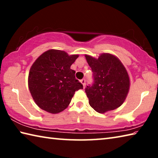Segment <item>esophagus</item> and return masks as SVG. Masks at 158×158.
<instances>
[{
	"label": "esophagus",
	"mask_w": 158,
	"mask_h": 158,
	"mask_svg": "<svg viewBox=\"0 0 158 158\" xmlns=\"http://www.w3.org/2000/svg\"><path fill=\"white\" fill-rule=\"evenodd\" d=\"M81 83L83 84V86L84 88H85V79H83L81 80Z\"/></svg>",
	"instance_id": "1"
}]
</instances>
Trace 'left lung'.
Returning <instances> with one entry per match:
<instances>
[{
  "mask_svg": "<svg viewBox=\"0 0 158 158\" xmlns=\"http://www.w3.org/2000/svg\"><path fill=\"white\" fill-rule=\"evenodd\" d=\"M85 57L93 72V84L85 89L90 106L100 114L119 107L129 91L126 69L110 53H102L98 58L89 55Z\"/></svg>",
  "mask_w": 158,
  "mask_h": 158,
  "instance_id": "8db88e82",
  "label": "left lung"
}]
</instances>
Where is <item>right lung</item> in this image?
<instances>
[{
    "instance_id": "right-lung-1",
    "label": "right lung",
    "mask_w": 158,
    "mask_h": 158,
    "mask_svg": "<svg viewBox=\"0 0 158 158\" xmlns=\"http://www.w3.org/2000/svg\"><path fill=\"white\" fill-rule=\"evenodd\" d=\"M79 55L69 56L60 50L47 51L31 66L28 88L37 105L51 114L65 109L76 90L83 85L70 69Z\"/></svg>"
}]
</instances>
